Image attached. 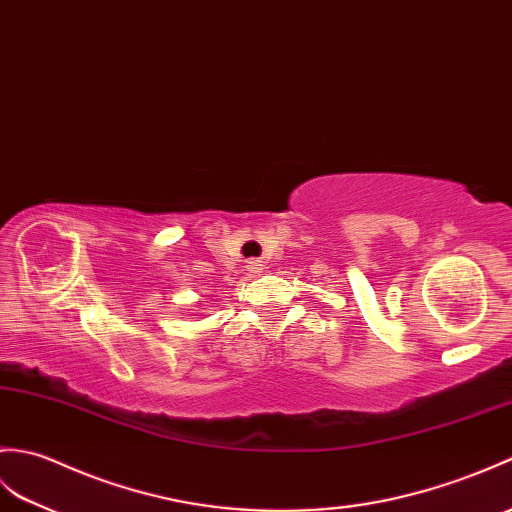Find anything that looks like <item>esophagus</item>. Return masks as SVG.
<instances>
[{"instance_id":"obj_1","label":"esophagus","mask_w":512,"mask_h":512,"mask_svg":"<svg viewBox=\"0 0 512 512\" xmlns=\"http://www.w3.org/2000/svg\"><path fill=\"white\" fill-rule=\"evenodd\" d=\"M246 270H248V275L259 277L261 272H264V264H261V261H257V259H251V261H246Z\"/></svg>"}]
</instances>
